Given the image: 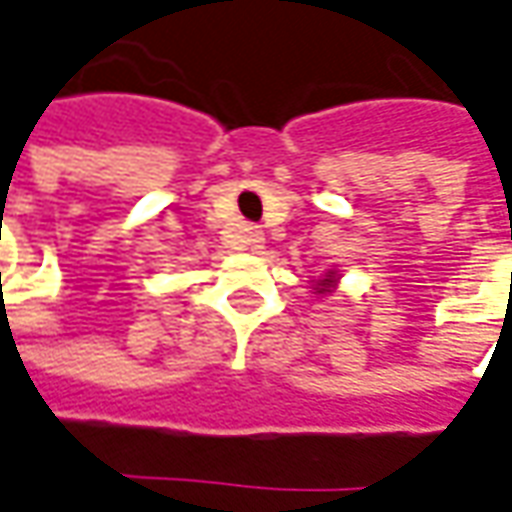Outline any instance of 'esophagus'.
I'll return each mask as SVG.
<instances>
[{
  "label": "esophagus",
  "instance_id": "esophagus-1",
  "mask_svg": "<svg viewBox=\"0 0 512 512\" xmlns=\"http://www.w3.org/2000/svg\"><path fill=\"white\" fill-rule=\"evenodd\" d=\"M263 232H257V229H246L243 235H232V246H246V249H252V252H257V249H263Z\"/></svg>",
  "mask_w": 512,
  "mask_h": 512
}]
</instances>
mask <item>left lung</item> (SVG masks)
<instances>
[{"label": "left lung", "mask_w": 512, "mask_h": 512, "mask_svg": "<svg viewBox=\"0 0 512 512\" xmlns=\"http://www.w3.org/2000/svg\"><path fill=\"white\" fill-rule=\"evenodd\" d=\"M339 280H342V274L336 269H328L319 280H314L311 283V288H314L316 297H328V294H333L336 291V285H339Z\"/></svg>", "instance_id": "left-lung-1"}]
</instances>
